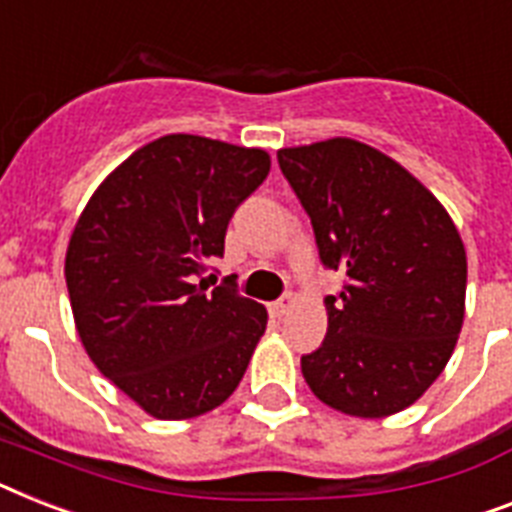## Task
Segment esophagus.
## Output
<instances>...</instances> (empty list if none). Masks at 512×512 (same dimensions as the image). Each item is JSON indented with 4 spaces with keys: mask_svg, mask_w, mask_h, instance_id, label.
<instances>
[{
    "mask_svg": "<svg viewBox=\"0 0 512 512\" xmlns=\"http://www.w3.org/2000/svg\"><path fill=\"white\" fill-rule=\"evenodd\" d=\"M292 305H294V294H284V297L276 299V302L270 305V313L276 315V318H284V315H289Z\"/></svg>",
    "mask_w": 512,
    "mask_h": 512,
    "instance_id": "obj_1",
    "label": "esophagus"
}]
</instances>
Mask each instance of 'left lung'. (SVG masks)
Here are the masks:
<instances>
[{
	"label": "left lung",
	"mask_w": 512,
	"mask_h": 512,
	"mask_svg": "<svg viewBox=\"0 0 512 512\" xmlns=\"http://www.w3.org/2000/svg\"><path fill=\"white\" fill-rule=\"evenodd\" d=\"M278 165L313 223L323 268L344 273L302 376L347 415L400 413L458 342L468 276L458 228L418 178L360 141L281 149Z\"/></svg>",
	"instance_id": "8db88e82"
}]
</instances>
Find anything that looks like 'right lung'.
<instances>
[{"mask_svg": "<svg viewBox=\"0 0 512 512\" xmlns=\"http://www.w3.org/2000/svg\"><path fill=\"white\" fill-rule=\"evenodd\" d=\"M263 149L170 134L94 191L65 257L78 336L99 371L160 421L231 397L268 313L205 278L228 220L268 178Z\"/></svg>", "mask_w": 512, "mask_h": 512, "instance_id": "obj_1", "label": "right lung"}]
</instances>
